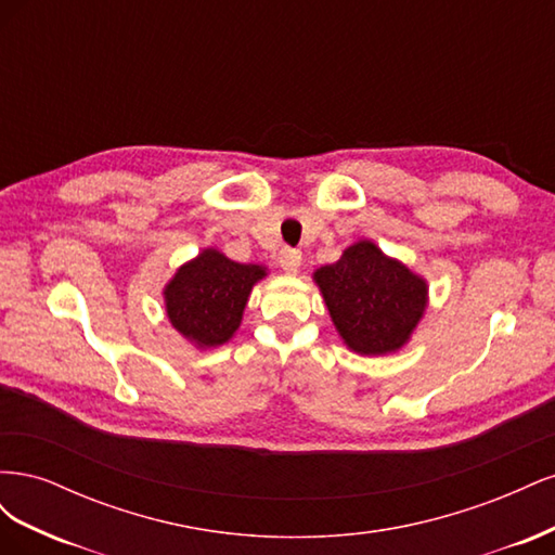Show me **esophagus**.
I'll return each instance as SVG.
<instances>
[{
    "label": "esophagus",
    "instance_id": "esophagus-1",
    "mask_svg": "<svg viewBox=\"0 0 555 555\" xmlns=\"http://www.w3.org/2000/svg\"><path fill=\"white\" fill-rule=\"evenodd\" d=\"M300 261H304V257H300L298 249H292V247H284L280 251V266L284 273H296L300 268Z\"/></svg>",
    "mask_w": 555,
    "mask_h": 555
}]
</instances>
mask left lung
<instances>
[{
	"instance_id": "obj_1",
	"label": "left lung",
	"mask_w": 555,
	"mask_h": 555,
	"mask_svg": "<svg viewBox=\"0 0 555 555\" xmlns=\"http://www.w3.org/2000/svg\"><path fill=\"white\" fill-rule=\"evenodd\" d=\"M347 349L384 357L402 349L428 310V282L373 241H357L312 273Z\"/></svg>"
}]
</instances>
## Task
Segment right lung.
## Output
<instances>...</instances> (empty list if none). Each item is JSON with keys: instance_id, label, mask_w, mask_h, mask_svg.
<instances>
[{"instance_id": "1", "label": "right lung", "mask_w": 555, "mask_h": 555, "mask_svg": "<svg viewBox=\"0 0 555 555\" xmlns=\"http://www.w3.org/2000/svg\"><path fill=\"white\" fill-rule=\"evenodd\" d=\"M266 275L263 263H238L222 249L204 247L164 284L166 317L196 349L227 345L241 328L251 287Z\"/></svg>"}]
</instances>
